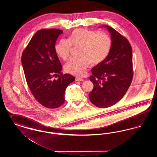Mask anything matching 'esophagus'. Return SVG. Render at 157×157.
Wrapping results in <instances>:
<instances>
[{
	"label": "esophagus",
	"mask_w": 157,
	"mask_h": 157,
	"mask_svg": "<svg viewBox=\"0 0 157 157\" xmlns=\"http://www.w3.org/2000/svg\"><path fill=\"white\" fill-rule=\"evenodd\" d=\"M75 80L76 81H84V79L83 78H76Z\"/></svg>",
	"instance_id": "obj_1"
}]
</instances>
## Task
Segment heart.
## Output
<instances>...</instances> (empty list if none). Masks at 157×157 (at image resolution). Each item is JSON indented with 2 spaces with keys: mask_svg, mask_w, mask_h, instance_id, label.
<instances>
[{
  "mask_svg": "<svg viewBox=\"0 0 157 157\" xmlns=\"http://www.w3.org/2000/svg\"><path fill=\"white\" fill-rule=\"evenodd\" d=\"M112 39L106 33L86 29H76L69 39H62L55 46V51L62 59L69 58L72 45L78 46L79 58H71L65 65V71L82 76L90 63L96 66L107 58L112 48Z\"/></svg>",
  "mask_w": 157,
  "mask_h": 157,
  "instance_id": "1",
  "label": "heart"
}]
</instances>
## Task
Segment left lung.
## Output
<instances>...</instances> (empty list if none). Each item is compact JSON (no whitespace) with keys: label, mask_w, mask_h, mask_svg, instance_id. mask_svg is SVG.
<instances>
[{"label":"left lung","mask_w":157,"mask_h":157,"mask_svg":"<svg viewBox=\"0 0 157 157\" xmlns=\"http://www.w3.org/2000/svg\"><path fill=\"white\" fill-rule=\"evenodd\" d=\"M112 39V48L107 58L91 69L90 81L94 88L90 101L105 108L117 104L125 95L133 78L132 51L128 40L111 27L104 25Z\"/></svg>","instance_id":"left-lung-1"}]
</instances>
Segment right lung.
I'll return each mask as SVG.
<instances>
[{"instance_id": "1", "label": "right lung", "mask_w": 157, "mask_h": 157, "mask_svg": "<svg viewBox=\"0 0 157 157\" xmlns=\"http://www.w3.org/2000/svg\"><path fill=\"white\" fill-rule=\"evenodd\" d=\"M62 33V30L56 29L37 31L22 56L23 69L30 91L37 101L48 108H56L64 103L65 90L75 80L70 74L60 73L62 67L55 46ZM58 73L61 76L55 80L53 76Z\"/></svg>"}]
</instances>
